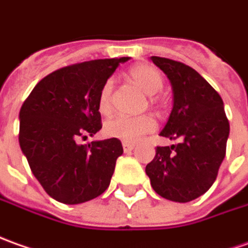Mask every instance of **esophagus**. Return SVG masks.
<instances>
[{"label":"esophagus","mask_w":248,"mask_h":248,"mask_svg":"<svg viewBox=\"0 0 248 248\" xmlns=\"http://www.w3.org/2000/svg\"><path fill=\"white\" fill-rule=\"evenodd\" d=\"M122 146H124V151L126 153L127 152H130V151H133V149H134V144H133V142H124V144H122Z\"/></svg>","instance_id":"esophagus-1"}]
</instances>
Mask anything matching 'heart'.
Masks as SVG:
<instances>
[{
    "mask_svg": "<svg viewBox=\"0 0 248 248\" xmlns=\"http://www.w3.org/2000/svg\"><path fill=\"white\" fill-rule=\"evenodd\" d=\"M127 77L131 82L142 89L149 96V102L156 104L159 102L156 93L164 87V78L157 69L151 65H136L127 72ZM111 93H112V82L108 80L102 85L97 99V108L100 114L107 115L111 111ZM156 129V121L152 115H140V117H124L118 115L108 119L104 124V134L110 138H118L126 142H134L144 134H148Z\"/></svg>",
    "mask_w": 248,
    "mask_h": 248,
    "instance_id": "heart-1",
    "label": "heart"
}]
</instances>
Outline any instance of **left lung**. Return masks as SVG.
Segmentation results:
<instances>
[{
  "label": "left lung",
  "instance_id": "left-lung-1",
  "mask_svg": "<svg viewBox=\"0 0 248 248\" xmlns=\"http://www.w3.org/2000/svg\"><path fill=\"white\" fill-rule=\"evenodd\" d=\"M151 60L172 85V111L160 136L181 142L156 146V156L145 172L153 190L163 198L193 201L212 187L225 157L230 122L223 99L186 63L161 57Z\"/></svg>",
  "mask_w": 248,
  "mask_h": 248
}]
</instances>
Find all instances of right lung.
I'll return each instance as SVG.
<instances>
[{
	"label": "right lung",
	"mask_w": 248,
	"mask_h": 248,
	"mask_svg": "<svg viewBox=\"0 0 248 248\" xmlns=\"http://www.w3.org/2000/svg\"><path fill=\"white\" fill-rule=\"evenodd\" d=\"M126 61L129 57L61 67L35 85L20 108V148L42 187L58 202L91 201L110 186L124 153L121 141H80L102 129L99 92Z\"/></svg>",
	"instance_id": "add662e5"
}]
</instances>
